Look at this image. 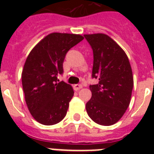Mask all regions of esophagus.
<instances>
[{"label": "esophagus", "instance_id": "1", "mask_svg": "<svg viewBox=\"0 0 154 154\" xmlns=\"http://www.w3.org/2000/svg\"><path fill=\"white\" fill-rule=\"evenodd\" d=\"M74 89L75 90H79L82 88V85L81 84H77V85H74Z\"/></svg>", "mask_w": 154, "mask_h": 154}]
</instances>
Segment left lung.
I'll use <instances>...</instances> for the list:
<instances>
[{
	"label": "left lung",
	"instance_id": "8db88e82",
	"mask_svg": "<svg viewBox=\"0 0 154 154\" xmlns=\"http://www.w3.org/2000/svg\"><path fill=\"white\" fill-rule=\"evenodd\" d=\"M85 38L94 53L92 77L99 80L89 85L92 97L86 111L94 122L112 125L128 109L134 87V77L129 58L124 50L103 33L85 34Z\"/></svg>",
	"mask_w": 154,
	"mask_h": 154
}]
</instances>
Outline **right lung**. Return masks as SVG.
<instances>
[{"label": "right lung", "mask_w": 154, "mask_h": 154, "mask_svg": "<svg viewBox=\"0 0 154 154\" xmlns=\"http://www.w3.org/2000/svg\"><path fill=\"white\" fill-rule=\"evenodd\" d=\"M81 35L53 32L43 38L25 60L21 79L28 109L37 122L45 125L60 122L73 96L72 86L57 82L63 62L71 48L82 42Z\"/></svg>", "instance_id": "1"}]
</instances>
